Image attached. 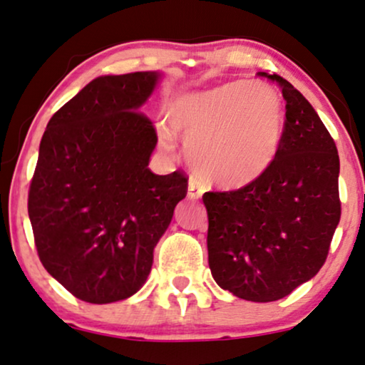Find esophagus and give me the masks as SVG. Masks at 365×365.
<instances>
[{"instance_id":"esophagus-1","label":"esophagus","mask_w":365,"mask_h":365,"mask_svg":"<svg viewBox=\"0 0 365 365\" xmlns=\"http://www.w3.org/2000/svg\"><path fill=\"white\" fill-rule=\"evenodd\" d=\"M202 193H204V188H202L200 182L195 177H190V180H188V198L190 200H197V198L202 197Z\"/></svg>"}]
</instances>
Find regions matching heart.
I'll return each mask as SVG.
<instances>
[{
    "label": "heart",
    "instance_id": "obj_1",
    "mask_svg": "<svg viewBox=\"0 0 365 365\" xmlns=\"http://www.w3.org/2000/svg\"><path fill=\"white\" fill-rule=\"evenodd\" d=\"M167 114L198 177L224 190L262 177L284 135L283 101L264 82L232 81L188 92L170 103ZM160 140L165 148H173L172 133H161Z\"/></svg>",
    "mask_w": 365,
    "mask_h": 365
}]
</instances>
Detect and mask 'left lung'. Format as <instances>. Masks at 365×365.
<instances>
[{"mask_svg": "<svg viewBox=\"0 0 365 365\" xmlns=\"http://www.w3.org/2000/svg\"><path fill=\"white\" fill-rule=\"evenodd\" d=\"M284 135L267 172L236 192H207L215 283L247 302H274L324 266L340 220L336 146L313 106L279 76Z\"/></svg>", "mask_w": 365, "mask_h": 365, "instance_id": "left-lung-1", "label": "left lung"}]
</instances>
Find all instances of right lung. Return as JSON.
Listing matches in <instances>:
<instances>
[{
  "instance_id": "1",
  "label": "right lung",
  "mask_w": 365,
  "mask_h": 365,
  "mask_svg": "<svg viewBox=\"0 0 365 365\" xmlns=\"http://www.w3.org/2000/svg\"><path fill=\"white\" fill-rule=\"evenodd\" d=\"M161 77H96L41 136L29 193L35 246L50 276L82 302L104 305L140 292L187 195L185 175L148 168L156 133L141 108Z\"/></svg>"
}]
</instances>
